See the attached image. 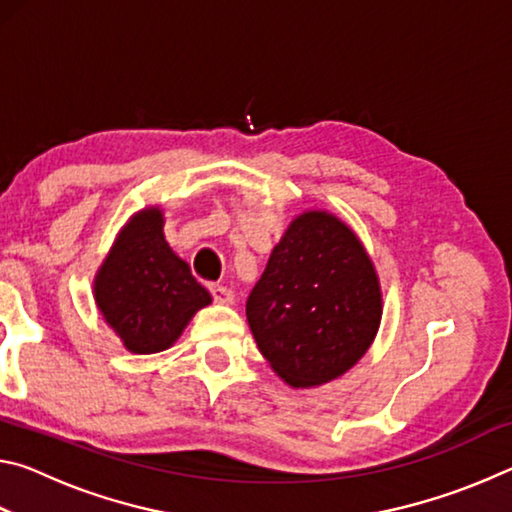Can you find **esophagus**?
I'll return each instance as SVG.
<instances>
[{"instance_id": "obj_1", "label": "esophagus", "mask_w": 512, "mask_h": 512, "mask_svg": "<svg viewBox=\"0 0 512 512\" xmlns=\"http://www.w3.org/2000/svg\"><path fill=\"white\" fill-rule=\"evenodd\" d=\"M210 291H212L214 302H219V305H232V302H235V293H232L228 287H221V284H212Z\"/></svg>"}]
</instances>
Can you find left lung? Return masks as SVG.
<instances>
[{"mask_svg":"<svg viewBox=\"0 0 512 512\" xmlns=\"http://www.w3.org/2000/svg\"><path fill=\"white\" fill-rule=\"evenodd\" d=\"M384 314L366 246L327 210L293 216L246 302L259 352L291 388L343 377L375 341Z\"/></svg>","mask_w":512,"mask_h":512,"instance_id":"8db88e82","label":"left lung"}]
</instances>
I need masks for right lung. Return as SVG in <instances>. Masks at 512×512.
Instances as JSON below:
<instances>
[{"label":"right lung","mask_w":512,"mask_h":512,"mask_svg":"<svg viewBox=\"0 0 512 512\" xmlns=\"http://www.w3.org/2000/svg\"><path fill=\"white\" fill-rule=\"evenodd\" d=\"M92 293L106 325L133 354L171 348L196 311L212 305L210 291L164 239L160 205L142 207L117 232Z\"/></svg>","instance_id":"obj_1"}]
</instances>
